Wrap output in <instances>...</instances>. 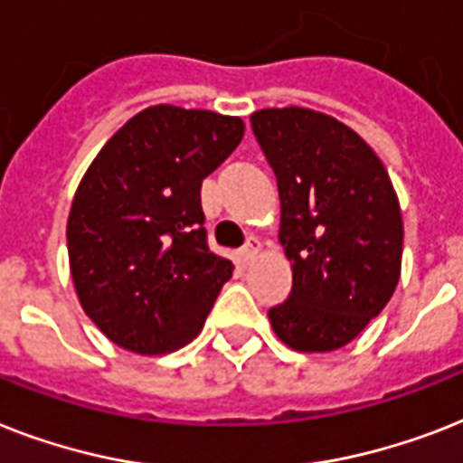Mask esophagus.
Returning <instances> with one entry per match:
<instances>
[{"mask_svg": "<svg viewBox=\"0 0 463 463\" xmlns=\"http://www.w3.org/2000/svg\"><path fill=\"white\" fill-rule=\"evenodd\" d=\"M259 250H261V242H259L257 238L247 240V244H244L242 251H240V257H242L244 264H251V261L259 257Z\"/></svg>", "mask_w": 463, "mask_h": 463, "instance_id": "esophagus-1", "label": "esophagus"}]
</instances>
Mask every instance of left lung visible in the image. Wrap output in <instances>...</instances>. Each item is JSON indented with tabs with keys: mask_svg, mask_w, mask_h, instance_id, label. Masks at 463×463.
<instances>
[{
	"mask_svg": "<svg viewBox=\"0 0 463 463\" xmlns=\"http://www.w3.org/2000/svg\"><path fill=\"white\" fill-rule=\"evenodd\" d=\"M251 128L278 180V240L292 292L269 311L297 352H333L354 340L400 283V199L362 135L304 107L261 109Z\"/></svg>",
	"mask_w": 463,
	"mask_h": 463,
	"instance_id": "8db88e82",
	"label": "left lung"
}]
</instances>
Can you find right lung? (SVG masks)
Instances as JSON below:
<instances>
[{
  "label": "right lung",
  "mask_w": 463,
  "mask_h": 463,
  "mask_svg": "<svg viewBox=\"0 0 463 463\" xmlns=\"http://www.w3.org/2000/svg\"><path fill=\"white\" fill-rule=\"evenodd\" d=\"M244 135L238 116L156 104L123 123L82 175L66 240L90 321L135 354L199 335L232 264L206 247L202 180Z\"/></svg>",
  "instance_id": "obj_1"
}]
</instances>
